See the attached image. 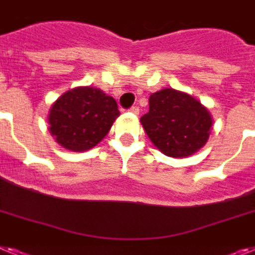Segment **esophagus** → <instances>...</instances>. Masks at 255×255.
<instances>
[{"instance_id": "obj_1", "label": "esophagus", "mask_w": 255, "mask_h": 255, "mask_svg": "<svg viewBox=\"0 0 255 255\" xmlns=\"http://www.w3.org/2000/svg\"><path fill=\"white\" fill-rule=\"evenodd\" d=\"M129 111H131L132 114H134V115L140 114V109H138V106H132V108L129 109Z\"/></svg>"}]
</instances>
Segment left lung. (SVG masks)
Listing matches in <instances>:
<instances>
[{
    "instance_id": "left-lung-1",
    "label": "left lung",
    "mask_w": 255,
    "mask_h": 255,
    "mask_svg": "<svg viewBox=\"0 0 255 255\" xmlns=\"http://www.w3.org/2000/svg\"><path fill=\"white\" fill-rule=\"evenodd\" d=\"M140 122L154 146L172 158L190 157L202 149L214 123L198 100L172 88L149 96V113Z\"/></svg>"
}]
</instances>
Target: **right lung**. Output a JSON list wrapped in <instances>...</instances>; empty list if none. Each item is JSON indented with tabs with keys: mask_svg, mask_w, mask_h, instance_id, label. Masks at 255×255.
Here are the masks:
<instances>
[{
	"mask_svg": "<svg viewBox=\"0 0 255 255\" xmlns=\"http://www.w3.org/2000/svg\"><path fill=\"white\" fill-rule=\"evenodd\" d=\"M121 115L117 101L93 87L65 92L49 109V132L67 150H89L100 144Z\"/></svg>",
	"mask_w": 255,
	"mask_h": 255,
	"instance_id": "1",
	"label": "right lung"
}]
</instances>
